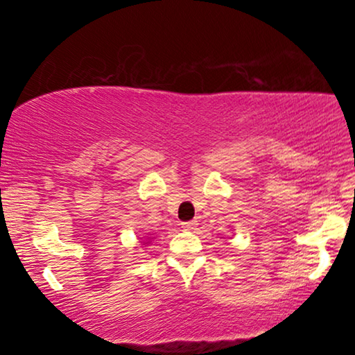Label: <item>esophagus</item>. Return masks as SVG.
<instances>
[{
	"mask_svg": "<svg viewBox=\"0 0 355 355\" xmlns=\"http://www.w3.org/2000/svg\"><path fill=\"white\" fill-rule=\"evenodd\" d=\"M183 228L184 230H194V228L197 227V220H189V222H183Z\"/></svg>",
	"mask_w": 355,
	"mask_h": 355,
	"instance_id": "1",
	"label": "esophagus"
}]
</instances>
